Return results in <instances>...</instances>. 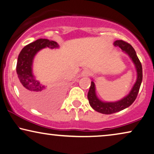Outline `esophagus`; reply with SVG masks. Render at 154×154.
<instances>
[{"instance_id":"esophagus-1","label":"esophagus","mask_w":154,"mask_h":154,"mask_svg":"<svg viewBox=\"0 0 154 154\" xmlns=\"http://www.w3.org/2000/svg\"><path fill=\"white\" fill-rule=\"evenodd\" d=\"M89 74H90V71L88 70V69H83V71H82V72H81V76H85V77H86V76H88V75H89Z\"/></svg>"}]
</instances>
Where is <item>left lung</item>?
<instances>
[{
  "label": "left lung",
  "instance_id": "obj_1",
  "mask_svg": "<svg viewBox=\"0 0 154 154\" xmlns=\"http://www.w3.org/2000/svg\"><path fill=\"white\" fill-rule=\"evenodd\" d=\"M113 44L116 46H119L123 50V52L129 56L130 60L133 62L137 71V79L129 93L121 100L116 101V102H104L99 99L96 93L95 84H94V80L92 79L91 85L88 93L89 104L94 110L103 114H111V113L119 112L129 107L137 98L142 81V64L132 46L121 40L116 41Z\"/></svg>",
  "mask_w": 154,
  "mask_h": 154
}]
</instances>
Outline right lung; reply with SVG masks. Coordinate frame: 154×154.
Returning a JSON list of instances; mask_svg holds the SVG:
<instances>
[{"instance_id":"add662e5","label":"right lung","mask_w":154,"mask_h":154,"mask_svg":"<svg viewBox=\"0 0 154 154\" xmlns=\"http://www.w3.org/2000/svg\"><path fill=\"white\" fill-rule=\"evenodd\" d=\"M45 48H59L58 43L48 39H38L25 46L18 56L17 73L18 87L27 104L38 110H49L55 106L56 97L64 93L66 86L60 85L54 90L46 89L33 74V62L35 54Z\"/></svg>"}]
</instances>
